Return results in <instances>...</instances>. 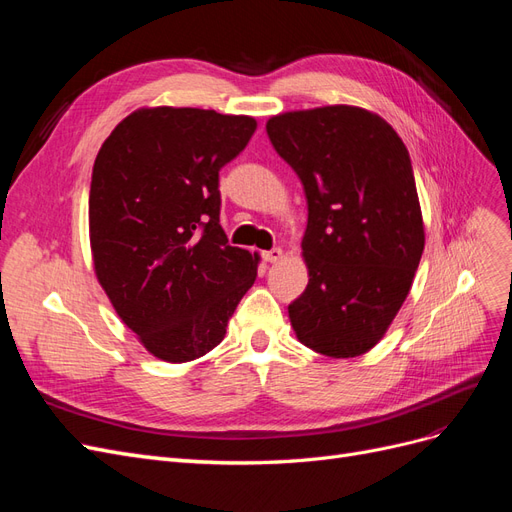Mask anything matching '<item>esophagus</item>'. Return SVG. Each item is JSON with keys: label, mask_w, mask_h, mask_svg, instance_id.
Returning a JSON list of instances; mask_svg holds the SVG:
<instances>
[{"label": "esophagus", "mask_w": 512, "mask_h": 512, "mask_svg": "<svg viewBox=\"0 0 512 512\" xmlns=\"http://www.w3.org/2000/svg\"><path fill=\"white\" fill-rule=\"evenodd\" d=\"M262 258L271 262V265H275V262H280L284 258L282 247H273V250H269V252H262Z\"/></svg>", "instance_id": "1"}]
</instances>
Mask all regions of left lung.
Listing matches in <instances>:
<instances>
[{
    "label": "left lung",
    "mask_w": 512,
    "mask_h": 512,
    "mask_svg": "<svg viewBox=\"0 0 512 512\" xmlns=\"http://www.w3.org/2000/svg\"><path fill=\"white\" fill-rule=\"evenodd\" d=\"M307 198L309 282L288 316L299 342L350 359L374 348L406 301L425 247L412 162L382 117L322 106L267 121Z\"/></svg>",
    "instance_id": "left-lung-1"
}]
</instances>
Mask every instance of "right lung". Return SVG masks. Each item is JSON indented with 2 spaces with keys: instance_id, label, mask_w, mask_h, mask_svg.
Here are the masks:
<instances>
[{
  "instance_id": "right-lung-1",
  "label": "right lung",
  "mask_w": 512,
  "mask_h": 512,
  "mask_svg": "<svg viewBox=\"0 0 512 512\" xmlns=\"http://www.w3.org/2000/svg\"><path fill=\"white\" fill-rule=\"evenodd\" d=\"M256 119L203 108H141L106 138L91 173L89 241L115 312L162 361L218 346L256 280L258 254L220 226V170Z\"/></svg>"
}]
</instances>
